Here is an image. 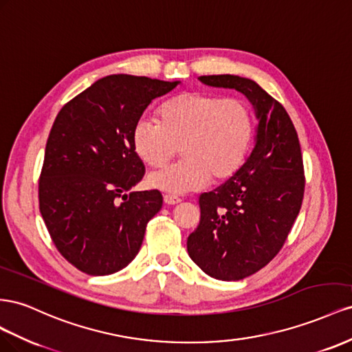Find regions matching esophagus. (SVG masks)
<instances>
[{"mask_svg": "<svg viewBox=\"0 0 352 352\" xmlns=\"http://www.w3.org/2000/svg\"><path fill=\"white\" fill-rule=\"evenodd\" d=\"M164 202L166 205H177V204L182 202V199L177 197V196H173V195H165L164 196Z\"/></svg>", "mask_w": 352, "mask_h": 352, "instance_id": "esophagus-1", "label": "esophagus"}]
</instances>
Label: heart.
I'll use <instances>...</instances> for the list:
<instances>
[{
	"mask_svg": "<svg viewBox=\"0 0 352 352\" xmlns=\"http://www.w3.org/2000/svg\"><path fill=\"white\" fill-rule=\"evenodd\" d=\"M159 124L142 119L133 129L137 156L148 168L168 164L182 146L183 159L148 177V184L170 195L223 183L242 169L252 146L255 124L242 98L184 91L157 109Z\"/></svg>",
	"mask_w": 352,
	"mask_h": 352,
	"instance_id": "b5f03b06",
	"label": "heart"
}]
</instances>
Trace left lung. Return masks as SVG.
<instances>
[{"instance_id": "obj_1", "label": "left lung", "mask_w": 352, "mask_h": 352, "mask_svg": "<svg viewBox=\"0 0 352 352\" xmlns=\"http://www.w3.org/2000/svg\"><path fill=\"white\" fill-rule=\"evenodd\" d=\"M200 81L243 93L259 119L256 144L239 173L200 195V223L187 239L193 263L224 282L255 274L283 248L304 199L296 129L285 107L252 79L208 75Z\"/></svg>"}]
</instances>
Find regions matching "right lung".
Returning <instances> with one entry per match:
<instances>
[{
	"mask_svg": "<svg viewBox=\"0 0 352 352\" xmlns=\"http://www.w3.org/2000/svg\"><path fill=\"white\" fill-rule=\"evenodd\" d=\"M177 85L110 75L67 102L54 120L39 175V210L58 252L85 274L125 268L162 208L159 190L126 193L146 173L133 129L152 100Z\"/></svg>",
	"mask_w": 352,
	"mask_h": 352,
	"instance_id": "obj_1",
	"label": "right lung"
}]
</instances>
